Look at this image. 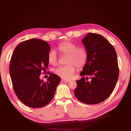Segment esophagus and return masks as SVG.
I'll return each mask as SVG.
<instances>
[{"label": "esophagus", "instance_id": "34e87169", "mask_svg": "<svg viewBox=\"0 0 131 131\" xmlns=\"http://www.w3.org/2000/svg\"><path fill=\"white\" fill-rule=\"evenodd\" d=\"M62 81L64 82H66V83H69V82H70V80H67V79H63Z\"/></svg>", "mask_w": 131, "mask_h": 131}]
</instances>
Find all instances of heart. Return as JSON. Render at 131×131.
Masks as SVG:
<instances>
[{"mask_svg": "<svg viewBox=\"0 0 131 131\" xmlns=\"http://www.w3.org/2000/svg\"><path fill=\"white\" fill-rule=\"evenodd\" d=\"M58 50L61 54L67 55L66 63L68 65L60 66L54 70L55 74L62 78H71L75 72V66L80 69L87 63L88 52L84 47H77L74 43L66 40L59 44ZM48 61L52 65H56L58 63V56L54 50H51L48 52Z\"/></svg>", "mask_w": 131, "mask_h": 131, "instance_id": "heart-1", "label": "heart"}]
</instances>
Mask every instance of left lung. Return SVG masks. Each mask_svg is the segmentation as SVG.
Segmentation results:
<instances>
[{
	"label": "left lung",
	"mask_w": 131,
	"mask_h": 131,
	"mask_svg": "<svg viewBox=\"0 0 131 131\" xmlns=\"http://www.w3.org/2000/svg\"><path fill=\"white\" fill-rule=\"evenodd\" d=\"M82 42L88 52V59L77 80L74 95L78 100L88 105L102 102L116 87L119 69L115 49L101 35L88 33ZM86 78H85V76ZM91 79L88 81V77Z\"/></svg>",
	"instance_id": "8db88e82"
}]
</instances>
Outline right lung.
Here are the masks:
<instances>
[{"mask_svg":"<svg viewBox=\"0 0 131 131\" xmlns=\"http://www.w3.org/2000/svg\"><path fill=\"white\" fill-rule=\"evenodd\" d=\"M51 47L47 41L32 39L22 41L13 52L10 74L15 94L29 107L47 105L54 96L60 77L51 73L44 82L40 79L48 68V54Z\"/></svg>","mask_w":131,"mask_h":131,"instance_id":"right-lung-1","label":"right lung"}]
</instances>
